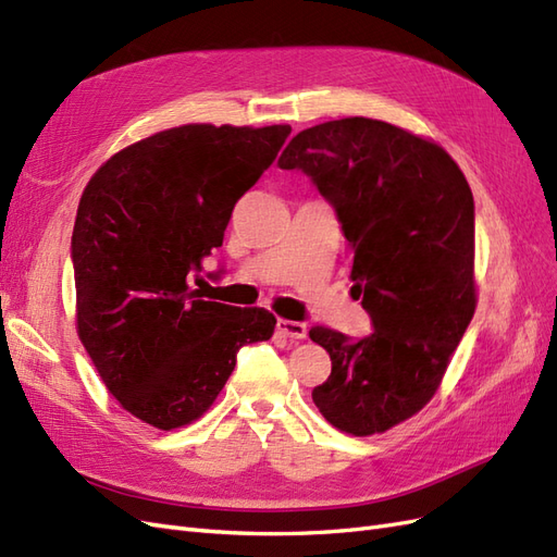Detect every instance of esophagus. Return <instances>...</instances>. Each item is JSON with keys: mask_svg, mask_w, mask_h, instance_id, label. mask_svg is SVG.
Segmentation results:
<instances>
[{"mask_svg": "<svg viewBox=\"0 0 557 557\" xmlns=\"http://www.w3.org/2000/svg\"><path fill=\"white\" fill-rule=\"evenodd\" d=\"M276 330H278L283 336H288V339H307V325H305V323H297V320L278 318Z\"/></svg>", "mask_w": 557, "mask_h": 557, "instance_id": "34e87169", "label": "esophagus"}]
</instances>
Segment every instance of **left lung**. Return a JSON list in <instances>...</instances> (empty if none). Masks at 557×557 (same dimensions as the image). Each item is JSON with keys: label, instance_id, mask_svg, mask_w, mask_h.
Masks as SVG:
<instances>
[{"label": "left lung", "instance_id": "left-lung-1", "mask_svg": "<svg viewBox=\"0 0 557 557\" xmlns=\"http://www.w3.org/2000/svg\"><path fill=\"white\" fill-rule=\"evenodd\" d=\"M278 166L309 174L339 215L352 290L374 323L360 342L311 327L332 360L313 401L336 430L381 434L440 391L474 315L471 188L436 141L358 115L301 129Z\"/></svg>", "mask_w": 557, "mask_h": 557}]
</instances>
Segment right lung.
<instances>
[{
    "label": "right lung",
    "mask_w": 557,
    "mask_h": 557,
    "mask_svg": "<svg viewBox=\"0 0 557 557\" xmlns=\"http://www.w3.org/2000/svg\"><path fill=\"white\" fill-rule=\"evenodd\" d=\"M290 125L190 123L113 153L81 195L72 260L76 332L107 391L150 428L205 416L237 350L274 334L267 309L201 299L190 278Z\"/></svg>",
    "instance_id": "right-lung-1"
}]
</instances>
